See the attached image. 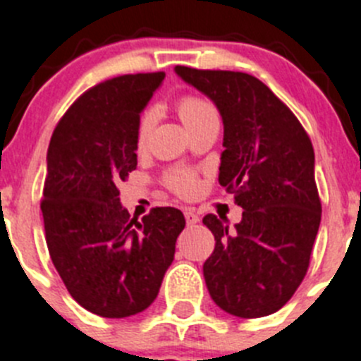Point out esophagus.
Returning <instances> with one entry per match:
<instances>
[{
    "instance_id": "obj_1",
    "label": "esophagus",
    "mask_w": 361,
    "mask_h": 361,
    "mask_svg": "<svg viewBox=\"0 0 361 361\" xmlns=\"http://www.w3.org/2000/svg\"><path fill=\"white\" fill-rule=\"evenodd\" d=\"M184 216H186V224H188V226H195V224H198V220H200V218H198V214L195 213L193 209H186V211H184Z\"/></svg>"
}]
</instances>
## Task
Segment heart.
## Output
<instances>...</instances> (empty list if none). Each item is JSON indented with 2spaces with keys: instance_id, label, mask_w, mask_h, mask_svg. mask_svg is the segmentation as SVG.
I'll list each match as a JSON object with an SVG mask.
<instances>
[{
  "instance_id": "1",
  "label": "heart",
  "mask_w": 361,
  "mask_h": 361,
  "mask_svg": "<svg viewBox=\"0 0 361 361\" xmlns=\"http://www.w3.org/2000/svg\"><path fill=\"white\" fill-rule=\"evenodd\" d=\"M177 111L178 116H180V120L183 123L186 125V128H193L195 125L200 123V121L207 120L211 116H214V109L211 107L209 102H206L204 98L198 97H183L180 100L177 102ZM152 125H154V111H147L141 118L140 123V130H137V147L143 148L147 145L148 134L152 130ZM168 184H170L171 190L178 195H184V197H190L197 191L198 183L197 177L190 171H173L171 175H168Z\"/></svg>"
}]
</instances>
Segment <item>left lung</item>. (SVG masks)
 Returning <instances> with one entry per match:
<instances>
[{
  "instance_id": "8db88e82",
  "label": "left lung",
  "mask_w": 361,
  "mask_h": 361,
  "mask_svg": "<svg viewBox=\"0 0 361 361\" xmlns=\"http://www.w3.org/2000/svg\"><path fill=\"white\" fill-rule=\"evenodd\" d=\"M175 73L216 105L226 148L218 183L243 209L234 229L214 214L202 220L216 241L204 263L211 299L241 319L276 313L302 283L319 233L312 141L252 75L186 66H175Z\"/></svg>"
}]
</instances>
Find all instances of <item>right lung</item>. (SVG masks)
Instances as JSON below:
<instances>
[{
	"mask_svg": "<svg viewBox=\"0 0 361 361\" xmlns=\"http://www.w3.org/2000/svg\"><path fill=\"white\" fill-rule=\"evenodd\" d=\"M163 80V71L137 73L85 91L55 127L46 155L49 256L73 299L105 319L154 302L186 226L175 207L130 218L118 191L137 166L140 116Z\"/></svg>",
	"mask_w": 361,
	"mask_h": 361,
	"instance_id": "add662e5",
	"label": "right lung"
}]
</instances>
